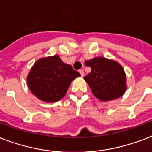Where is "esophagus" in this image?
Returning a JSON list of instances; mask_svg holds the SVG:
<instances>
[{
    "label": "esophagus",
    "instance_id": "obj_1",
    "mask_svg": "<svg viewBox=\"0 0 152 152\" xmlns=\"http://www.w3.org/2000/svg\"><path fill=\"white\" fill-rule=\"evenodd\" d=\"M79 73H80V74H81V76H82V77H84L85 74H84V71H83V70H79Z\"/></svg>",
    "mask_w": 152,
    "mask_h": 152
}]
</instances>
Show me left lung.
Wrapping results in <instances>:
<instances>
[{
  "instance_id": "1",
  "label": "left lung",
  "mask_w": 152,
  "mask_h": 152,
  "mask_svg": "<svg viewBox=\"0 0 152 152\" xmlns=\"http://www.w3.org/2000/svg\"><path fill=\"white\" fill-rule=\"evenodd\" d=\"M85 65L91 68V72L84 79L97 98L107 102L116 99L125 93L126 75L117 62L97 57L86 61Z\"/></svg>"
}]
</instances>
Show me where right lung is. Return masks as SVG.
Instances as JSON below:
<instances>
[{
  "instance_id": "1",
  "label": "right lung",
  "mask_w": 152,
  "mask_h": 152,
  "mask_svg": "<svg viewBox=\"0 0 152 152\" xmlns=\"http://www.w3.org/2000/svg\"><path fill=\"white\" fill-rule=\"evenodd\" d=\"M80 74L66 64L58 55L42 58L36 61L28 75L29 89L45 102H55L66 94L73 80Z\"/></svg>"
}]
</instances>
